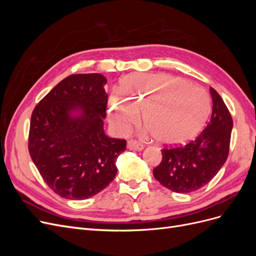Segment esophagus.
<instances>
[{
    "mask_svg": "<svg viewBox=\"0 0 256 256\" xmlns=\"http://www.w3.org/2000/svg\"><path fill=\"white\" fill-rule=\"evenodd\" d=\"M128 148L131 150L141 152L144 148V145L136 140H130V141H128Z\"/></svg>",
    "mask_w": 256,
    "mask_h": 256,
    "instance_id": "1",
    "label": "esophagus"
}]
</instances>
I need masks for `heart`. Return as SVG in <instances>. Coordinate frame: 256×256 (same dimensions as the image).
<instances>
[{"label":"heart","mask_w":256,"mask_h":256,"mask_svg":"<svg viewBox=\"0 0 256 256\" xmlns=\"http://www.w3.org/2000/svg\"><path fill=\"white\" fill-rule=\"evenodd\" d=\"M118 94L109 100V113L120 129L142 120L157 141L166 145L187 142L203 129L210 113L207 92L186 79L168 74H138L127 76Z\"/></svg>","instance_id":"obj_1"}]
</instances>
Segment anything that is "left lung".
I'll return each instance as SVG.
<instances>
[{
  "instance_id": "left-lung-1",
  "label": "left lung",
  "mask_w": 256,
  "mask_h": 256,
  "mask_svg": "<svg viewBox=\"0 0 256 256\" xmlns=\"http://www.w3.org/2000/svg\"><path fill=\"white\" fill-rule=\"evenodd\" d=\"M210 122L194 141L164 148L154 176L166 188L189 193L204 187L220 171L228 156L233 120L221 96L212 88Z\"/></svg>"
}]
</instances>
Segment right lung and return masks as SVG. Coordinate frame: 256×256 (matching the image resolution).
<instances>
[{
    "instance_id": "1",
    "label": "right lung",
    "mask_w": 256,
    "mask_h": 256,
    "mask_svg": "<svg viewBox=\"0 0 256 256\" xmlns=\"http://www.w3.org/2000/svg\"><path fill=\"white\" fill-rule=\"evenodd\" d=\"M106 79L99 74L62 80L32 113L28 152L49 188L60 198L85 200L109 184L126 141L104 130Z\"/></svg>"
}]
</instances>
